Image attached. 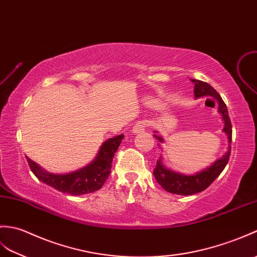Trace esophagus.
<instances>
[{
	"mask_svg": "<svg viewBox=\"0 0 257 257\" xmlns=\"http://www.w3.org/2000/svg\"><path fill=\"white\" fill-rule=\"evenodd\" d=\"M145 129H146V124H145V122H138L136 124V126L133 128V133L134 134H140V133H143V131H145Z\"/></svg>",
	"mask_w": 257,
	"mask_h": 257,
	"instance_id": "obj_1",
	"label": "esophagus"
}]
</instances>
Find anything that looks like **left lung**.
Listing matches in <instances>:
<instances>
[{
    "label": "left lung",
    "instance_id": "left-lung-1",
    "mask_svg": "<svg viewBox=\"0 0 257 257\" xmlns=\"http://www.w3.org/2000/svg\"><path fill=\"white\" fill-rule=\"evenodd\" d=\"M190 81L194 83V95L196 98H199L202 96H210L213 98L214 101H217L218 112L221 115V118L223 120L222 131L226 135V137H228L229 145L228 150H226V152L221 158L214 161L210 166L197 172L196 174L193 175H185L183 173H178L170 170L164 165L162 157H160V159L157 161L156 169L153 171V175L156 177L157 182L163 187V189L166 190V192L182 196L193 195L202 192V190H205L207 187H209V185L221 174V172L224 170L225 165L228 164L231 153L232 141V126L229 118V112L221 96H220L216 89L211 85L208 84V83L194 79ZM154 134H156L154 137L159 140V143L164 142V139L160 135H157L159 134L158 131H154Z\"/></svg>",
    "mask_w": 257,
    "mask_h": 257
}]
</instances>
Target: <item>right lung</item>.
Here are the masks:
<instances>
[{
  "instance_id": "obj_1",
  "label": "right lung",
  "mask_w": 257,
  "mask_h": 257,
  "mask_svg": "<svg viewBox=\"0 0 257 257\" xmlns=\"http://www.w3.org/2000/svg\"><path fill=\"white\" fill-rule=\"evenodd\" d=\"M123 139V135H118L107 139L100 146L96 157L91 163L77 171L67 174H53L47 172L37 163L26 157L29 168L39 181L49 185L61 193L80 196L93 193L101 188L109 176L112 158Z\"/></svg>"
}]
</instances>
